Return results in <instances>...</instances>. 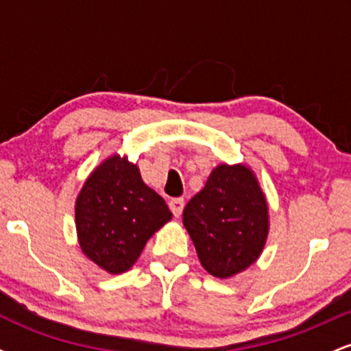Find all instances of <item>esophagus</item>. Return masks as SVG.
I'll return each mask as SVG.
<instances>
[{
  "mask_svg": "<svg viewBox=\"0 0 351 351\" xmlns=\"http://www.w3.org/2000/svg\"><path fill=\"white\" fill-rule=\"evenodd\" d=\"M168 204H170V209H171L173 215H175L176 217H180L181 213H183V208H184L183 198H173V199H170V203Z\"/></svg>",
  "mask_w": 351,
  "mask_h": 351,
  "instance_id": "34e87169",
  "label": "esophagus"
}]
</instances>
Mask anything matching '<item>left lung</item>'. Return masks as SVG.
I'll return each instance as SVG.
<instances>
[{"label":"left lung","mask_w":351,"mask_h":351,"mask_svg":"<svg viewBox=\"0 0 351 351\" xmlns=\"http://www.w3.org/2000/svg\"><path fill=\"white\" fill-rule=\"evenodd\" d=\"M199 263L229 279L259 259L269 234V206L259 180L244 163H221L183 209Z\"/></svg>","instance_id":"8db88e82"}]
</instances>
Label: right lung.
Here are the masks:
<instances>
[{"label":"right lung","mask_w":351,"mask_h":351,"mask_svg":"<svg viewBox=\"0 0 351 351\" xmlns=\"http://www.w3.org/2000/svg\"><path fill=\"white\" fill-rule=\"evenodd\" d=\"M138 167L114 153L88 175L75 199V229L82 252L108 274L136 263L150 237L171 219Z\"/></svg>","instance_id":"1"}]
</instances>
